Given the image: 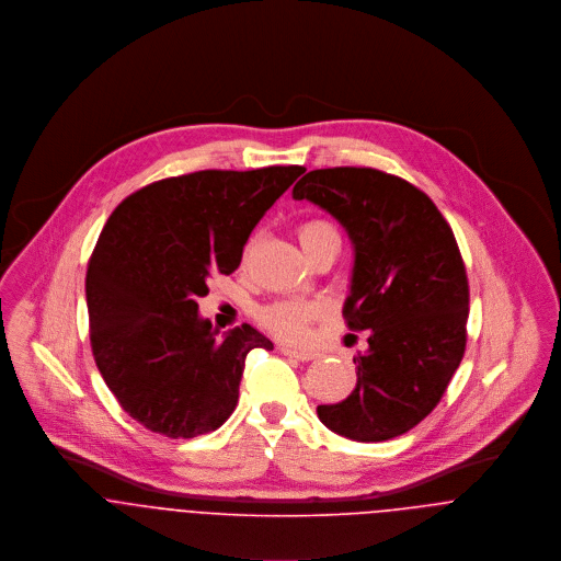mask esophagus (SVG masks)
I'll return each instance as SVG.
<instances>
[{
	"label": "esophagus",
	"instance_id": "esophagus-1",
	"mask_svg": "<svg viewBox=\"0 0 561 561\" xmlns=\"http://www.w3.org/2000/svg\"><path fill=\"white\" fill-rule=\"evenodd\" d=\"M280 352H283L285 356L296 358V360H302V363L313 360V358H318V356H320V354H318V352H313V350H296V347H289V345H280Z\"/></svg>",
	"mask_w": 561,
	"mask_h": 561
}]
</instances>
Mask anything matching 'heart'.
<instances>
[{
    "mask_svg": "<svg viewBox=\"0 0 561 561\" xmlns=\"http://www.w3.org/2000/svg\"><path fill=\"white\" fill-rule=\"evenodd\" d=\"M298 238L305 252H313L323 243L339 241V231L328 220H309L298 229ZM323 316L318 302L309 300H278L259 311L261 323L287 341H302L307 336L309 325Z\"/></svg>",
    "mask_w": 561,
    "mask_h": 561,
    "instance_id": "obj_1",
    "label": "heart"
}]
</instances>
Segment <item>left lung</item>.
<instances>
[{"instance_id":"8db88e82","label":"left lung","mask_w":561,"mask_h":561,"mask_svg":"<svg viewBox=\"0 0 561 561\" xmlns=\"http://www.w3.org/2000/svg\"><path fill=\"white\" fill-rule=\"evenodd\" d=\"M294 198L345 229L354 265L343 318L369 330L356 389L318 416L358 443L401 436L436 408L465 356L469 280L454 231L427 194L374 168L311 170Z\"/></svg>"}]
</instances>
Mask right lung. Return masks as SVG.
<instances>
[{
	"label": "right lung",
	"mask_w": 561,
	"mask_h": 561,
	"mask_svg": "<svg viewBox=\"0 0 561 561\" xmlns=\"http://www.w3.org/2000/svg\"><path fill=\"white\" fill-rule=\"evenodd\" d=\"M302 165L201 170L156 181L107 218L85 272L94 363L147 430L194 438L236 410L250 350L274 343L250 323L218 341L198 316L211 274L238 270L265 211Z\"/></svg>",
	"instance_id": "1"
}]
</instances>
